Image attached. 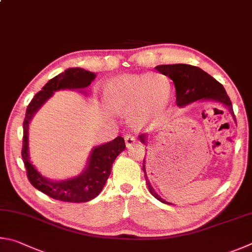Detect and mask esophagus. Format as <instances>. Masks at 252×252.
I'll return each mask as SVG.
<instances>
[{
  "instance_id": "34e87169",
  "label": "esophagus",
  "mask_w": 252,
  "mask_h": 252,
  "mask_svg": "<svg viewBox=\"0 0 252 252\" xmlns=\"http://www.w3.org/2000/svg\"><path fill=\"white\" fill-rule=\"evenodd\" d=\"M125 143L127 147H131L136 143V136L133 134H127L125 136Z\"/></svg>"
}]
</instances>
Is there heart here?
<instances>
[{"mask_svg": "<svg viewBox=\"0 0 252 252\" xmlns=\"http://www.w3.org/2000/svg\"><path fill=\"white\" fill-rule=\"evenodd\" d=\"M104 96L110 109L129 112L131 121L143 125L165 114L170 105L173 87L164 74L124 75L106 84Z\"/></svg>", "mask_w": 252, "mask_h": 252, "instance_id": "1", "label": "heart"}]
</instances>
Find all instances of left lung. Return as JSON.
Listing matches in <instances>:
<instances>
[{"label":"left lung","mask_w":252,"mask_h":252,"mask_svg":"<svg viewBox=\"0 0 252 252\" xmlns=\"http://www.w3.org/2000/svg\"><path fill=\"white\" fill-rule=\"evenodd\" d=\"M158 72L166 75L175 84L176 88V104L179 107H184L190 103L197 100H214L218 103L223 104L228 107L229 112L232 115L233 119L236 121L235 114H233L231 100L227 95L226 90L218 81L210 76L205 70L197 67V66L188 65V64H173V65H158L156 66ZM140 142L146 144L147 136L140 135ZM145 159L143 161V170L145 174V179H146L147 187L151 191L152 195L164 204H169L166 202L155 191V189L152 187L151 183L146 174V168H145ZM170 205V204H169Z\"/></svg>","instance_id":"left-lung-1"}]
</instances>
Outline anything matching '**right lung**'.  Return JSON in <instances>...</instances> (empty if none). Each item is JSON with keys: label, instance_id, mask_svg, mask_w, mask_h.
<instances>
[{"label": "right lung", "instance_id": "right-lung-1", "mask_svg": "<svg viewBox=\"0 0 252 252\" xmlns=\"http://www.w3.org/2000/svg\"><path fill=\"white\" fill-rule=\"evenodd\" d=\"M96 75L83 68H68L57 76L50 79L42 91L35 94L26 108L23 122V158L26 174L30 183L39 191L53 199L66 202H86L99 195L108 179L112 166L116 157L125 149V140L117 136L112 142L106 143L92 149L86 168L76 177L65 180H50L38 173L30 160L29 153V124L35 113L51 98L54 92L61 90H83L94 81ZM83 92V91H79Z\"/></svg>", "mask_w": 252, "mask_h": 252}]
</instances>
